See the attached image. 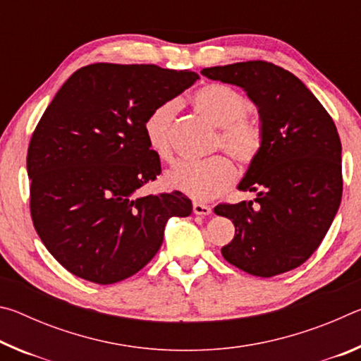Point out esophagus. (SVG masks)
Segmentation results:
<instances>
[{
  "mask_svg": "<svg viewBox=\"0 0 361 361\" xmlns=\"http://www.w3.org/2000/svg\"><path fill=\"white\" fill-rule=\"evenodd\" d=\"M192 212L195 213V215H210L212 209H210L209 205H205V204L194 202V204H192Z\"/></svg>",
  "mask_w": 361,
  "mask_h": 361,
  "instance_id": "1",
  "label": "esophagus"
}]
</instances>
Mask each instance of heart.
Returning a JSON list of instances; mask_svg holds the SVG:
<instances>
[{
    "label": "heart",
    "mask_w": 361,
    "mask_h": 361,
    "mask_svg": "<svg viewBox=\"0 0 361 361\" xmlns=\"http://www.w3.org/2000/svg\"><path fill=\"white\" fill-rule=\"evenodd\" d=\"M195 111L218 127L216 146L235 159L240 166L256 161L264 143L258 122L248 119L252 103L228 84H207L192 97ZM178 113L173 100L164 102L148 114L143 130L146 142L157 157H172V126ZM166 185L195 200H209L228 191L235 180V169L229 159L215 156L200 162H178L166 173Z\"/></svg>",
    "instance_id": "obj_1"
}]
</instances>
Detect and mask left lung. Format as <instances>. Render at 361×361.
Instances as JSON below:
<instances>
[{"label": "left lung", "instance_id": "left-lung-1", "mask_svg": "<svg viewBox=\"0 0 361 361\" xmlns=\"http://www.w3.org/2000/svg\"><path fill=\"white\" fill-rule=\"evenodd\" d=\"M200 73L245 90L264 135L237 186L256 199L215 209L235 228L221 253L252 276L288 272L319 248L341 205L342 148L334 122L301 79L274 63L253 60Z\"/></svg>", "mask_w": 361, "mask_h": 361}]
</instances>
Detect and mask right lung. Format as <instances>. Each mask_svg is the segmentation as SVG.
Instances as JSON below:
<instances>
[{"label": "right lung", "mask_w": 361, "mask_h": 361, "mask_svg": "<svg viewBox=\"0 0 361 361\" xmlns=\"http://www.w3.org/2000/svg\"><path fill=\"white\" fill-rule=\"evenodd\" d=\"M188 70L94 63L66 79L28 146L35 229L73 276L109 285L154 258L172 216H189L180 191L140 197L161 173L145 137L156 106L197 81Z\"/></svg>", "instance_id": "obj_1"}]
</instances>
